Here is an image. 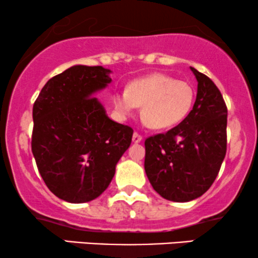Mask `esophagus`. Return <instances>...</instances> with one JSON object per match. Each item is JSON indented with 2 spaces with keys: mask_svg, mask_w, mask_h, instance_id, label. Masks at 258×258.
Returning <instances> with one entry per match:
<instances>
[{
  "mask_svg": "<svg viewBox=\"0 0 258 258\" xmlns=\"http://www.w3.org/2000/svg\"><path fill=\"white\" fill-rule=\"evenodd\" d=\"M142 139H143V137H142L141 135H139V133H137V132H135L133 133V136H132V141H133V143H141L142 142Z\"/></svg>",
  "mask_w": 258,
  "mask_h": 258,
  "instance_id": "1",
  "label": "esophagus"
}]
</instances>
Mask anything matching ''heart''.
I'll use <instances>...</instances> for the list:
<instances>
[{
  "label": "heart",
  "mask_w": 258,
  "mask_h": 258,
  "mask_svg": "<svg viewBox=\"0 0 258 258\" xmlns=\"http://www.w3.org/2000/svg\"><path fill=\"white\" fill-rule=\"evenodd\" d=\"M193 102V87L165 74H152L135 80L127 91L114 94L115 109L121 116L128 117L142 105V119L153 130L176 126L190 111Z\"/></svg>",
  "instance_id": "1"
}]
</instances>
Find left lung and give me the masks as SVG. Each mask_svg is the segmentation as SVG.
I'll use <instances>...</instances> for the list:
<instances>
[{
    "mask_svg": "<svg viewBox=\"0 0 258 258\" xmlns=\"http://www.w3.org/2000/svg\"><path fill=\"white\" fill-rule=\"evenodd\" d=\"M197 99L178 126L146 139L144 170L164 199L186 203L201 197L217 177L227 152V106L211 79L190 67Z\"/></svg>",
    "mask_w": 258,
    "mask_h": 258,
    "instance_id": "obj_1",
    "label": "left lung"
}]
</instances>
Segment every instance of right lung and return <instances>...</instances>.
<instances>
[{
    "mask_svg": "<svg viewBox=\"0 0 258 258\" xmlns=\"http://www.w3.org/2000/svg\"><path fill=\"white\" fill-rule=\"evenodd\" d=\"M111 70L73 65L47 81L32 108L31 149L46 185L72 204L94 200L110 184L133 130L111 120L96 93Z\"/></svg>",
    "mask_w": 258,
    "mask_h": 258,
    "instance_id": "right-lung-1",
    "label": "right lung"
}]
</instances>
